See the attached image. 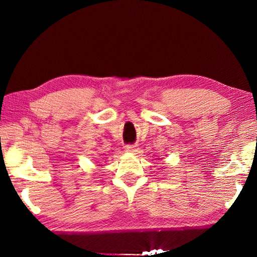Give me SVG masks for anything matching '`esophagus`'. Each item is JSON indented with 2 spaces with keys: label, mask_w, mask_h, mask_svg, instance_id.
Wrapping results in <instances>:
<instances>
[{
  "label": "esophagus",
  "mask_w": 257,
  "mask_h": 257,
  "mask_svg": "<svg viewBox=\"0 0 257 257\" xmlns=\"http://www.w3.org/2000/svg\"><path fill=\"white\" fill-rule=\"evenodd\" d=\"M137 150V145H125L124 151L125 152H135Z\"/></svg>",
  "instance_id": "1"
}]
</instances>
